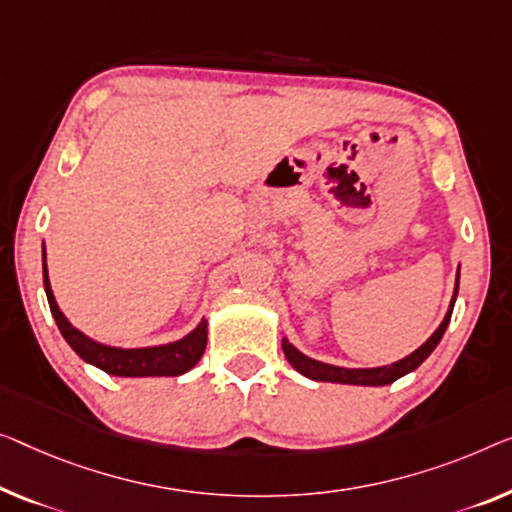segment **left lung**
<instances>
[{
    "label": "left lung",
    "instance_id": "8db88e82",
    "mask_svg": "<svg viewBox=\"0 0 512 512\" xmlns=\"http://www.w3.org/2000/svg\"><path fill=\"white\" fill-rule=\"evenodd\" d=\"M457 289H460V269H457V280H455V292L451 305H448V312L444 317V322L439 324V329L434 331L430 338H427L416 352H411L409 356L400 358L391 365H381V368H340V365H331V363H322L315 361V358L301 354L292 342L287 338H282V352H285L287 361L292 363V368L296 372H301L303 377L315 379V381H333V384H352V386H386L393 384L395 379H400L409 372H414L418 365H421L427 356L434 352V347L439 345V340L444 338V333L448 329V322H451L453 315V305L457 299Z\"/></svg>",
    "mask_w": 512,
    "mask_h": 512
}]
</instances>
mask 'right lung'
I'll return each instance as SVG.
<instances>
[{
    "instance_id": "1",
    "label": "right lung",
    "mask_w": 512,
    "mask_h": 512,
    "mask_svg": "<svg viewBox=\"0 0 512 512\" xmlns=\"http://www.w3.org/2000/svg\"><path fill=\"white\" fill-rule=\"evenodd\" d=\"M43 287L48 294V303L52 310V317L59 326L64 340L71 345V349L78 354L82 361L96 365L98 370L108 372L114 377H179L190 368H195V363L200 361L204 349H207V319H202L188 335H183L181 340L167 342V345L156 347H110L103 342L91 340L89 335L75 329V326L64 317V312L59 310L52 294L50 278H48V266H45V246H43Z\"/></svg>"
}]
</instances>
